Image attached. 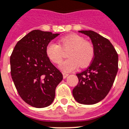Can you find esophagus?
<instances>
[{
  "label": "esophagus",
  "mask_w": 129,
  "mask_h": 129,
  "mask_svg": "<svg viewBox=\"0 0 129 129\" xmlns=\"http://www.w3.org/2000/svg\"><path fill=\"white\" fill-rule=\"evenodd\" d=\"M68 75H69V74H68V73H63V79H66V78Z\"/></svg>",
  "instance_id": "obj_1"
}]
</instances>
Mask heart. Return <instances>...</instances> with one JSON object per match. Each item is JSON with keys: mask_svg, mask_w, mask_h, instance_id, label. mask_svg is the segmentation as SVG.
I'll return each instance as SVG.
<instances>
[{"mask_svg": "<svg viewBox=\"0 0 129 129\" xmlns=\"http://www.w3.org/2000/svg\"><path fill=\"white\" fill-rule=\"evenodd\" d=\"M59 44L51 42L46 47V54L54 63H59L62 60L63 50H68L69 58L63 61L60 69L64 72H70L81 66L85 67L91 62L94 56V50L91 44L83 37L71 34L61 38Z\"/></svg>", "mask_w": 129, "mask_h": 129, "instance_id": "1", "label": "heart"}]
</instances>
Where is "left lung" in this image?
<instances>
[{"label":"left lung","instance_id":"left-lung-1","mask_svg":"<svg viewBox=\"0 0 129 129\" xmlns=\"http://www.w3.org/2000/svg\"><path fill=\"white\" fill-rule=\"evenodd\" d=\"M90 39L94 56L86 70L77 73L79 83L73 90L75 100L81 104L92 105L110 92L118 71V55L108 39L93 31H79Z\"/></svg>","mask_w":129,"mask_h":129}]
</instances>
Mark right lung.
Here are the masks:
<instances>
[{
  "mask_svg": "<svg viewBox=\"0 0 129 129\" xmlns=\"http://www.w3.org/2000/svg\"><path fill=\"white\" fill-rule=\"evenodd\" d=\"M59 33L33 30L16 44L10 56L11 75L23 100L35 108H45L55 98L63 79L46 54L48 43Z\"/></svg>",
  "mask_w": 129,
  "mask_h": 129,
  "instance_id": "add662e5",
  "label": "right lung"
}]
</instances>
